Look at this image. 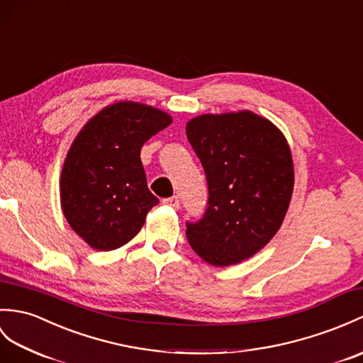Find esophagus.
I'll list each match as a JSON object with an SVG mask.
<instances>
[{
	"label": "esophagus",
	"mask_w": 363,
	"mask_h": 363,
	"mask_svg": "<svg viewBox=\"0 0 363 363\" xmlns=\"http://www.w3.org/2000/svg\"><path fill=\"white\" fill-rule=\"evenodd\" d=\"M165 206H168V207H172V208H174V210H178L179 208V198L178 196H172V198H167V199H164L162 201Z\"/></svg>",
	"instance_id": "esophagus-1"
}]
</instances>
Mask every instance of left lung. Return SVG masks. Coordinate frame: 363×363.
Returning <instances> with one entry per match:
<instances>
[{"label": "left lung", "mask_w": 363, "mask_h": 363, "mask_svg": "<svg viewBox=\"0 0 363 363\" xmlns=\"http://www.w3.org/2000/svg\"><path fill=\"white\" fill-rule=\"evenodd\" d=\"M185 133L208 184L206 215L187 224V240L208 264H238L275 237L288 213L289 143L271 121L249 109L196 116Z\"/></svg>", "instance_id": "8db88e82"}]
</instances>
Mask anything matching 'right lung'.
Masks as SVG:
<instances>
[{
  "label": "right lung",
  "instance_id": "1",
  "mask_svg": "<svg viewBox=\"0 0 363 363\" xmlns=\"http://www.w3.org/2000/svg\"><path fill=\"white\" fill-rule=\"evenodd\" d=\"M172 116L121 100L92 116L67 150L60 204L71 229L96 250L131 241L159 199L148 190L140 148L167 128Z\"/></svg>",
  "mask_w": 363,
  "mask_h": 363
}]
</instances>
